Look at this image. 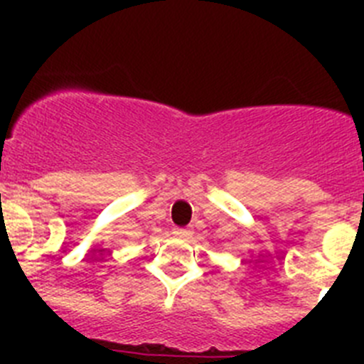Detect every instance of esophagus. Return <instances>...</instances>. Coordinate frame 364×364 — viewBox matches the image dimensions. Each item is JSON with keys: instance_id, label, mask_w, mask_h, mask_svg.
I'll list each match as a JSON object with an SVG mask.
<instances>
[{"instance_id": "34e87169", "label": "esophagus", "mask_w": 364, "mask_h": 364, "mask_svg": "<svg viewBox=\"0 0 364 364\" xmlns=\"http://www.w3.org/2000/svg\"><path fill=\"white\" fill-rule=\"evenodd\" d=\"M175 235H176V237H180V239H189V237H191V231H188V230H175Z\"/></svg>"}]
</instances>
